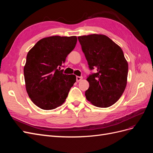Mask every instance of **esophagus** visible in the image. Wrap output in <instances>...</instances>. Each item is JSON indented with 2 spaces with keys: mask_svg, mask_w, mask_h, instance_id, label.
<instances>
[{
  "mask_svg": "<svg viewBox=\"0 0 153 153\" xmlns=\"http://www.w3.org/2000/svg\"><path fill=\"white\" fill-rule=\"evenodd\" d=\"M76 82H80V81H81L82 79H83V77L82 76H77L76 77Z\"/></svg>",
  "mask_w": 153,
  "mask_h": 153,
  "instance_id": "34e87169",
  "label": "esophagus"
}]
</instances>
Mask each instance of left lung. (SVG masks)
Returning <instances> with one entry per match:
<instances>
[{"mask_svg":"<svg viewBox=\"0 0 153 153\" xmlns=\"http://www.w3.org/2000/svg\"><path fill=\"white\" fill-rule=\"evenodd\" d=\"M90 69L97 72L87 77L86 99L93 105L106 108L121 98L127 84L128 64L121 48L103 34L78 37Z\"/></svg>","mask_w":153,"mask_h":153,"instance_id":"obj_1","label":"left lung"}]
</instances>
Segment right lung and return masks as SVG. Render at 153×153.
I'll use <instances>...</instances> for the list:
<instances>
[{"mask_svg":"<svg viewBox=\"0 0 153 153\" xmlns=\"http://www.w3.org/2000/svg\"><path fill=\"white\" fill-rule=\"evenodd\" d=\"M76 42L75 36H50L40 39L29 51L24 68L25 88L39 108L52 110L65 101L76 76L64 74L60 67Z\"/></svg>","mask_w":153,"mask_h":153,"instance_id":"1","label":"right lung"}]
</instances>
